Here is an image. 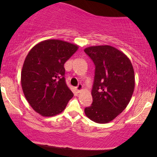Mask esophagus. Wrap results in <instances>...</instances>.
Instances as JSON below:
<instances>
[{
  "instance_id": "esophagus-1",
  "label": "esophagus",
  "mask_w": 157,
  "mask_h": 157,
  "mask_svg": "<svg viewBox=\"0 0 157 157\" xmlns=\"http://www.w3.org/2000/svg\"><path fill=\"white\" fill-rule=\"evenodd\" d=\"M82 89V84H79L78 86H77L76 87V91H77V92H80L81 91V90Z\"/></svg>"
}]
</instances>
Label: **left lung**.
I'll return each instance as SVG.
<instances>
[{"instance_id": "obj_1", "label": "left lung", "mask_w": 157, "mask_h": 157, "mask_svg": "<svg viewBox=\"0 0 157 157\" xmlns=\"http://www.w3.org/2000/svg\"><path fill=\"white\" fill-rule=\"evenodd\" d=\"M84 52L95 65L93 102L85 113L94 122L108 123L130 102L135 87L134 68L128 57L113 46H90Z\"/></svg>"}]
</instances>
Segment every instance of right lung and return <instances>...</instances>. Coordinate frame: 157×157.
Segmentation results:
<instances>
[{"label":"right lung","mask_w":157,"mask_h":157,"mask_svg":"<svg viewBox=\"0 0 157 157\" xmlns=\"http://www.w3.org/2000/svg\"><path fill=\"white\" fill-rule=\"evenodd\" d=\"M78 46L46 40L30 50L21 71V86L29 105L43 117L60 113L74 94L65 80L64 63Z\"/></svg>","instance_id":"1"}]
</instances>
